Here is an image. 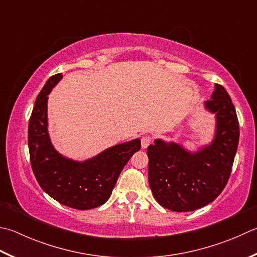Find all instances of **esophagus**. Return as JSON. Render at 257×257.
Wrapping results in <instances>:
<instances>
[{
  "label": "esophagus",
  "instance_id": "esophagus-1",
  "mask_svg": "<svg viewBox=\"0 0 257 257\" xmlns=\"http://www.w3.org/2000/svg\"><path fill=\"white\" fill-rule=\"evenodd\" d=\"M153 137L152 136H149V135H147V136H144V137L142 138V147L143 148H147L148 146L153 143Z\"/></svg>",
  "mask_w": 257,
  "mask_h": 257
}]
</instances>
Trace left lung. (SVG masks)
<instances>
[{"mask_svg":"<svg viewBox=\"0 0 257 257\" xmlns=\"http://www.w3.org/2000/svg\"><path fill=\"white\" fill-rule=\"evenodd\" d=\"M205 105L217 118L212 145L189 154L179 145L157 139L147 149L150 189L163 207L174 212H192L212 203L232 173L239 138L232 99L223 85L215 83L212 99Z\"/></svg>","mask_w":257,"mask_h":257,"instance_id":"left-lung-1","label":"left lung"}]
</instances>
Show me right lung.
I'll list each match as a JSON object with an SVG mask.
<instances>
[{"instance_id":"1","label":"right lung","mask_w":257,"mask_h":257,"mask_svg":"<svg viewBox=\"0 0 257 257\" xmlns=\"http://www.w3.org/2000/svg\"><path fill=\"white\" fill-rule=\"evenodd\" d=\"M62 78H49L38 94L29 121L28 143L33 174L39 185L60 204L74 209H91L107 202L132 156L142 147L140 139L120 144L83 163L55 152L48 134V94Z\"/></svg>"}]
</instances>
